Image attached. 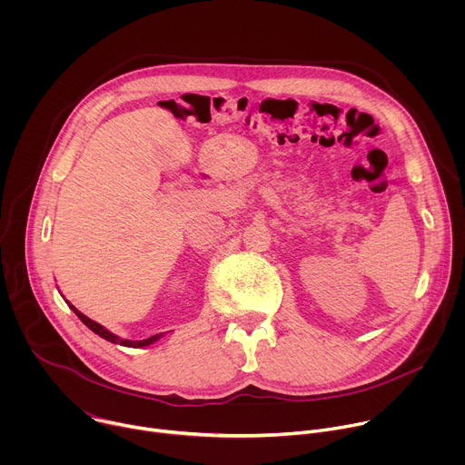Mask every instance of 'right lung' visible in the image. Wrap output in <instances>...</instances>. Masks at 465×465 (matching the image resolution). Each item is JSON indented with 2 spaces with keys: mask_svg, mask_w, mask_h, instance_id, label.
I'll use <instances>...</instances> for the list:
<instances>
[{
  "mask_svg": "<svg viewBox=\"0 0 465 465\" xmlns=\"http://www.w3.org/2000/svg\"><path fill=\"white\" fill-rule=\"evenodd\" d=\"M70 303V302H68ZM70 309L83 320V323L84 325H88L95 335H99L101 339H104V341H108V342H114V344H121V346H126V348H143V346H149V344H153V342H156L162 335H154V337H149V339H143V341H124V339H119V337H115L114 333H110L108 329H104L101 323H97V322H94V320H90L88 316H84L81 311H77L72 303H70Z\"/></svg>",
  "mask_w": 465,
  "mask_h": 465,
  "instance_id": "right-lung-1",
  "label": "right lung"
}]
</instances>
